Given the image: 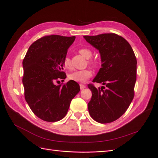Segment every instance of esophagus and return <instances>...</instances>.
I'll list each match as a JSON object with an SVG mask.
<instances>
[{
    "mask_svg": "<svg viewBox=\"0 0 158 158\" xmlns=\"http://www.w3.org/2000/svg\"><path fill=\"white\" fill-rule=\"evenodd\" d=\"M80 89L81 90H82V89H84V88H85V85H84V84H80Z\"/></svg>",
    "mask_w": 158,
    "mask_h": 158,
    "instance_id": "obj_1",
    "label": "esophagus"
}]
</instances>
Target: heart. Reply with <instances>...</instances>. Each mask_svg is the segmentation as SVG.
I'll list each match as a JSON object with an SVG mask.
<instances>
[{
	"mask_svg": "<svg viewBox=\"0 0 158 158\" xmlns=\"http://www.w3.org/2000/svg\"><path fill=\"white\" fill-rule=\"evenodd\" d=\"M78 52L82 55L84 58L86 59H89L92 56L91 50L86 48H81L78 50ZM88 63L91 65H96L97 62L94 60H89ZM63 65L66 69H70V58L68 56H65L64 60H63ZM92 76V72L89 69H83V70H78L74 71L69 74V77L71 80L77 81V82L83 83L86 81Z\"/></svg>",
	"mask_w": 158,
	"mask_h": 158,
	"instance_id": "heart-1",
	"label": "heart"
}]
</instances>
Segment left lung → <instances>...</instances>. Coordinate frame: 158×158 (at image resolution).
Masks as SVG:
<instances>
[{
    "mask_svg": "<svg viewBox=\"0 0 158 158\" xmlns=\"http://www.w3.org/2000/svg\"><path fill=\"white\" fill-rule=\"evenodd\" d=\"M100 54L102 67L93 82L102 83L98 89L88 85L92 97L88 103L91 117L98 123H110L126 112L134 97L137 60L129 43L110 33L84 36Z\"/></svg>",
    "mask_w": 158,
    "mask_h": 158,
    "instance_id": "left-lung-1",
    "label": "left lung"
}]
</instances>
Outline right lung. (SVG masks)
I'll return each instance as SVG.
<instances>
[{"instance_id":"1","label":"right lung","mask_w":158,"mask_h":158,"mask_svg":"<svg viewBox=\"0 0 158 158\" xmlns=\"http://www.w3.org/2000/svg\"><path fill=\"white\" fill-rule=\"evenodd\" d=\"M75 38L44 36L31 44L23 60L25 100L34 114L45 121L56 122L64 118L72 99L80 90L78 84L72 80L64 85L54 84L66 78L62 71L63 60Z\"/></svg>"}]
</instances>
